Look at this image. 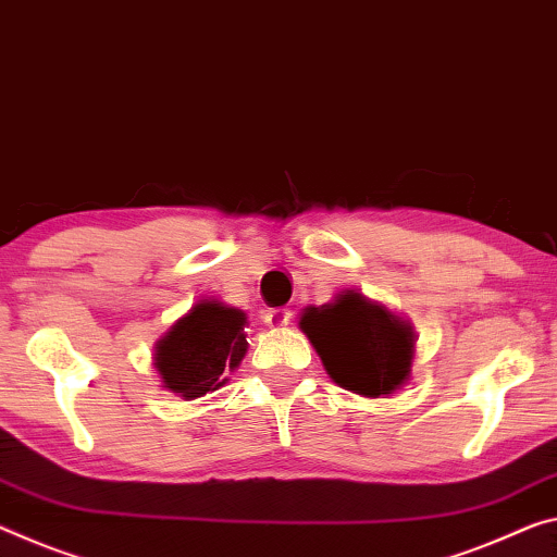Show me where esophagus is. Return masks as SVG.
Wrapping results in <instances>:
<instances>
[{"instance_id": "obj_1", "label": "esophagus", "mask_w": 557, "mask_h": 557, "mask_svg": "<svg viewBox=\"0 0 557 557\" xmlns=\"http://www.w3.org/2000/svg\"><path fill=\"white\" fill-rule=\"evenodd\" d=\"M289 320H293V312H289L287 307H277V310L262 312V322L268 326H287Z\"/></svg>"}]
</instances>
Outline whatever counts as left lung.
Listing matches in <instances>:
<instances>
[{
  "instance_id": "obj_1",
  "label": "left lung",
  "mask_w": 557,
  "mask_h": 557,
  "mask_svg": "<svg viewBox=\"0 0 557 557\" xmlns=\"http://www.w3.org/2000/svg\"><path fill=\"white\" fill-rule=\"evenodd\" d=\"M299 330L344 389L376 399L409 382L417 342L411 324L355 289H344L334 302L307 307Z\"/></svg>"
}]
</instances>
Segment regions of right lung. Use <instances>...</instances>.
I'll use <instances>...</instances> for the list:
<instances>
[{"mask_svg":"<svg viewBox=\"0 0 557 557\" xmlns=\"http://www.w3.org/2000/svg\"><path fill=\"white\" fill-rule=\"evenodd\" d=\"M247 317L218 299H200L156 342L153 364L163 389L185 401L215 392L227 379L223 372L240 367L247 351Z\"/></svg>","mask_w":557,"mask_h":557,"instance_id":"1","label":"right lung"}]
</instances>
